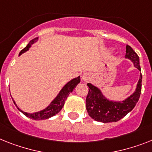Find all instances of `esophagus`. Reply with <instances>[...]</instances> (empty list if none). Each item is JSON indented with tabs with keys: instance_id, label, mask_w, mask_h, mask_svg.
<instances>
[{
	"instance_id": "obj_1",
	"label": "esophagus",
	"mask_w": 152,
	"mask_h": 152,
	"mask_svg": "<svg viewBox=\"0 0 152 152\" xmlns=\"http://www.w3.org/2000/svg\"><path fill=\"white\" fill-rule=\"evenodd\" d=\"M90 78H91V75L89 73H85L82 75V79L85 81H88Z\"/></svg>"
}]
</instances>
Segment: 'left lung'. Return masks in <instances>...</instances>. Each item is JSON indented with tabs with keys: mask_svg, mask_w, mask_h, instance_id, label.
<instances>
[{
	"mask_svg": "<svg viewBox=\"0 0 152 152\" xmlns=\"http://www.w3.org/2000/svg\"><path fill=\"white\" fill-rule=\"evenodd\" d=\"M125 58L130 60L134 67L141 71L138 55L128 45L126 47ZM141 82L142 75L141 73L135 91L122 102L107 99L99 88L88 83L89 89L86 98V109L89 116L96 121L102 123L116 122L121 120L134 108L138 102L141 92Z\"/></svg>",
	"mask_w": 152,
	"mask_h": 152,
	"instance_id": "1",
	"label": "left lung"
}]
</instances>
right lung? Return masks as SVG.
Listing matches in <instances>:
<instances>
[{
  "mask_svg": "<svg viewBox=\"0 0 152 152\" xmlns=\"http://www.w3.org/2000/svg\"><path fill=\"white\" fill-rule=\"evenodd\" d=\"M37 40H38V37L31 40L29 42V43H28L23 50H21V52L19 53V56L21 54H22V53H24L25 52H26L27 50H28V49L31 47L32 44H33L34 42H36ZM80 81H81V78H80V76H78V77L73 78L72 80H71V81H69V82H67V83L63 87V88L61 90V91L59 92L57 96L51 102V103L50 104L46 109L41 110L39 112L29 113L23 112L22 110H20L19 108H18V110H20L24 115H26V116H28V117L32 119V120H41L50 118V117L55 116L56 114H57L60 111H61V109H62L63 106H64V105L65 100L67 99V98L68 97L69 94L73 91V90L75 89V87L77 86V84L80 83ZM12 100H13V99H12ZM14 103H15V105L16 106L15 101H14Z\"/></svg>",
  "mask_w": 152,
  "mask_h": 152,
  "instance_id": "obj_1",
  "label": "right lung"
}]
</instances>
